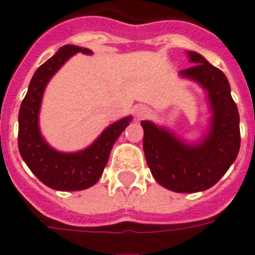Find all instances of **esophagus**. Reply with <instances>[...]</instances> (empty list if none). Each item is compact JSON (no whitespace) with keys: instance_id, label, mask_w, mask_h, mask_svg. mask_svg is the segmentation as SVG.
Masks as SVG:
<instances>
[{"instance_id":"34e87169","label":"esophagus","mask_w":255,"mask_h":255,"mask_svg":"<svg viewBox=\"0 0 255 255\" xmlns=\"http://www.w3.org/2000/svg\"><path fill=\"white\" fill-rule=\"evenodd\" d=\"M135 115H136L137 119H144L147 115H148V108L140 105V107H137V108L135 109Z\"/></svg>"}]
</instances>
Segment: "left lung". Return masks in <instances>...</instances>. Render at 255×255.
Returning a JSON list of instances; mask_svg holds the SVG:
<instances>
[{
    "mask_svg": "<svg viewBox=\"0 0 255 255\" xmlns=\"http://www.w3.org/2000/svg\"><path fill=\"white\" fill-rule=\"evenodd\" d=\"M192 67L180 74L208 92L212 111L209 132L200 143L188 144L151 122H142L143 150L152 177L177 193H193L214 186L230 169L241 147L239 113L222 70L204 56L188 51Z\"/></svg>",
    "mask_w": 255,
    "mask_h": 255,
    "instance_id": "1",
    "label": "left lung"
}]
</instances>
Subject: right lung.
<instances>
[{"label": "right lung", "mask_w": 255, "mask_h": 255, "mask_svg": "<svg viewBox=\"0 0 255 255\" xmlns=\"http://www.w3.org/2000/svg\"><path fill=\"white\" fill-rule=\"evenodd\" d=\"M77 52L92 54L88 48L67 44L35 71L18 112V151L21 158L44 185L65 192L88 189L100 180L113 144L132 120L128 116L111 124L92 146L82 151L59 152L47 144L39 129L41 97L51 77Z\"/></svg>", "instance_id": "add662e5"}]
</instances>
